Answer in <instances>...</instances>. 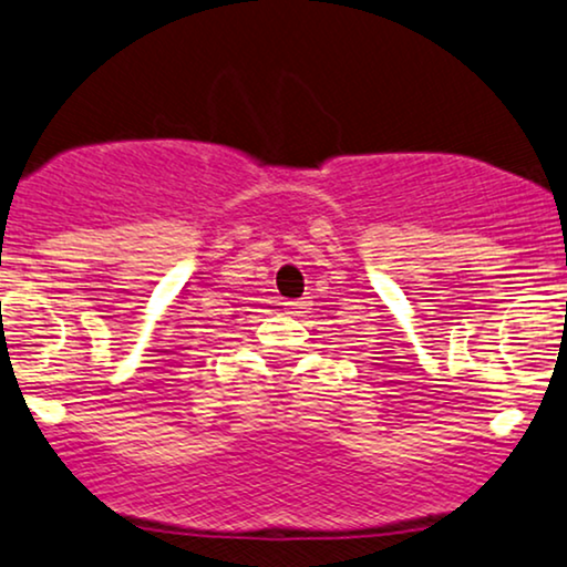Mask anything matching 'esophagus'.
I'll use <instances>...</instances> for the list:
<instances>
[{
  "mask_svg": "<svg viewBox=\"0 0 567 567\" xmlns=\"http://www.w3.org/2000/svg\"><path fill=\"white\" fill-rule=\"evenodd\" d=\"M285 313H290V317H300V313H306V300H285Z\"/></svg>",
  "mask_w": 567,
  "mask_h": 567,
  "instance_id": "esophagus-1",
  "label": "esophagus"
}]
</instances>
